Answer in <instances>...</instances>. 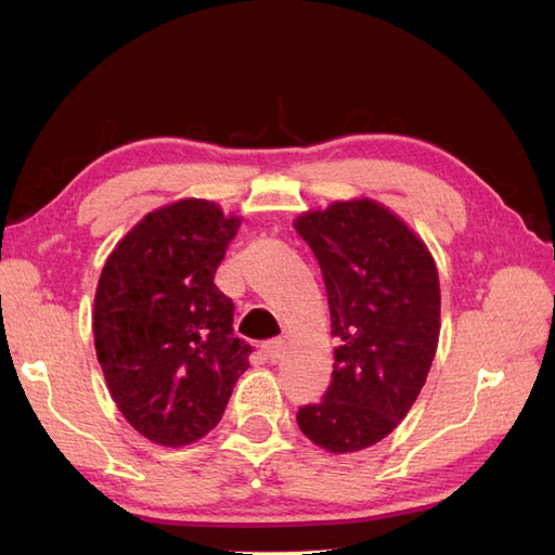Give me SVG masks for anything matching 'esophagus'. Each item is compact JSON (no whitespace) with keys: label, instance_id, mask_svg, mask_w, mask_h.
<instances>
[{"label":"esophagus","instance_id":"obj_1","mask_svg":"<svg viewBox=\"0 0 555 555\" xmlns=\"http://www.w3.org/2000/svg\"><path fill=\"white\" fill-rule=\"evenodd\" d=\"M262 350H264V356H267L269 362H276L281 358V352H284V340H279V338L267 340Z\"/></svg>","mask_w":555,"mask_h":555}]
</instances>
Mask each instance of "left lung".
Returning <instances> with one entry per match:
<instances>
[{
    "label": "left lung",
    "mask_w": 555,
    "mask_h": 555,
    "mask_svg": "<svg viewBox=\"0 0 555 555\" xmlns=\"http://www.w3.org/2000/svg\"><path fill=\"white\" fill-rule=\"evenodd\" d=\"M320 262L332 312L334 372L298 427L328 453L386 439L415 403L439 346V271L415 233L374 199L296 219Z\"/></svg>",
    "instance_id": "8db88e82"
}]
</instances>
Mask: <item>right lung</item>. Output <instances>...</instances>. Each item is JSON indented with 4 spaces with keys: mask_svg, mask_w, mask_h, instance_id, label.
I'll return each mask as SVG.
<instances>
[{
    "mask_svg": "<svg viewBox=\"0 0 555 555\" xmlns=\"http://www.w3.org/2000/svg\"><path fill=\"white\" fill-rule=\"evenodd\" d=\"M241 227L207 199H179L138 221L104 262L92 332L116 408L159 446L219 424L253 346L233 336V302L215 286Z\"/></svg>",
    "mask_w": 555,
    "mask_h": 555,
    "instance_id": "1",
    "label": "right lung"
}]
</instances>
